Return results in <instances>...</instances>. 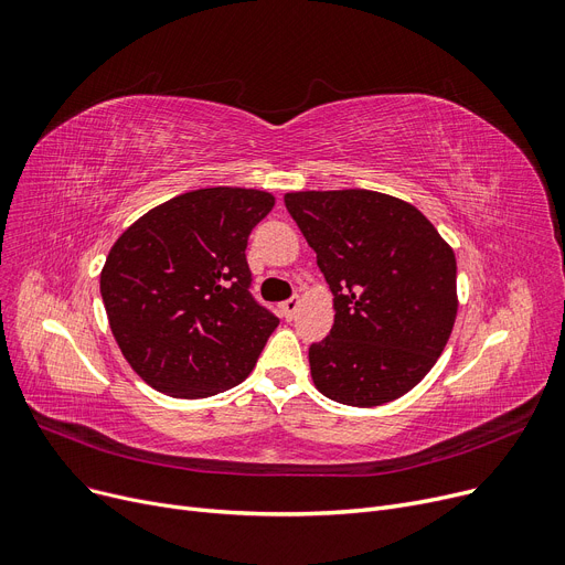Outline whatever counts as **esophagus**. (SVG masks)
Listing matches in <instances>:
<instances>
[{
    "mask_svg": "<svg viewBox=\"0 0 565 565\" xmlns=\"http://www.w3.org/2000/svg\"><path fill=\"white\" fill-rule=\"evenodd\" d=\"M298 307H300V298H298V296H292V298H288V300L281 302V313H284L286 321H290V318L296 316Z\"/></svg>",
    "mask_w": 565,
    "mask_h": 565,
    "instance_id": "obj_1",
    "label": "esophagus"
}]
</instances>
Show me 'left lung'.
Instances as JSON below:
<instances>
[{"label": "left lung", "mask_w": 565, "mask_h": 565, "mask_svg": "<svg viewBox=\"0 0 565 565\" xmlns=\"http://www.w3.org/2000/svg\"><path fill=\"white\" fill-rule=\"evenodd\" d=\"M284 203L334 296V326L309 347L316 387L349 406L399 399L452 332V249L420 210L379 191H298Z\"/></svg>", "instance_id": "8db88e82"}]
</instances>
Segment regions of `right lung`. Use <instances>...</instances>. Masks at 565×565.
Listing matches in <instances>:
<instances>
[{"instance_id":"1","label":"right lung","mask_w":565,"mask_h":565,"mask_svg":"<svg viewBox=\"0 0 565 565\" xmlns=\"http://www.w3.org/2000/svg\"><path fill=\"white\" fill-rule=\"evenodd\" d=\"M273 207L275 195L256 189L189 191L113 244L102 298L115 341L147 385L199 399L249 376L279 326L252 296L244 254Z\"/></svg>"}]
</instances>
